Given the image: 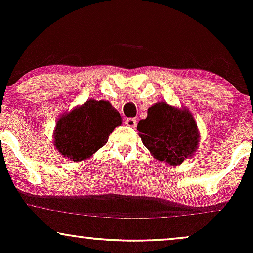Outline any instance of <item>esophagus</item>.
Masks as SVG:
<instances>
[{"label": "esophagus", "instance_id": "esophagus-1", "mask_svg": "<svg viewBox=\"0 0 253 253\" xmlns=\"http://www.w3.org/2000/svg\"><path fill=\"white\" fill-rule=\"evenodd\" d=\"M125 124H126L127 126L133 127V128H134V127L136 126V120H135L134 118H128V119H126V121H125Z\"/></svg>", "mask_w": 253, "mask_h": 253}]
</instances>
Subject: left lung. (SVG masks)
I'll return each instance as SVG.
<instances>
[{"label":"left lung","mask_w":253,"mask_h":253,"mask_svg":"<svg viewBox=\"0 0 253 253\" xmlns=\"http://www.w3.org/2000/svg\"><path fill=\"white\" fill-rule=\"evenodd\" d=\"M136 129L151 155L170 165H181L193 157L200 144L199 128L190 110L163 101L147 109V118L139 121Z\"/></svg>","instance_id":"obj_1"}]
</instances>
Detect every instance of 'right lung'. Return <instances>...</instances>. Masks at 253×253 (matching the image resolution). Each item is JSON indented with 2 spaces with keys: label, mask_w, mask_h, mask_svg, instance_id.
<instances>
[{
  "label": "right lung",
  "mask_w": 253,
  "mask_h": 253,
  "mask_svg": "<svg viewBox=\"0 0 253 253\" xmlns=\"http://www.w3.org/2000/svg\"><path fill=\"white\" fill-rule=\"evenodd\" d=\"M121 123L120 113L108 101L88 100L60 115L53 133L54 146L64 158L84 161L106 145Z\"/></svg>",
  "instance_id": "right-lung-1"
}]
</instances>
